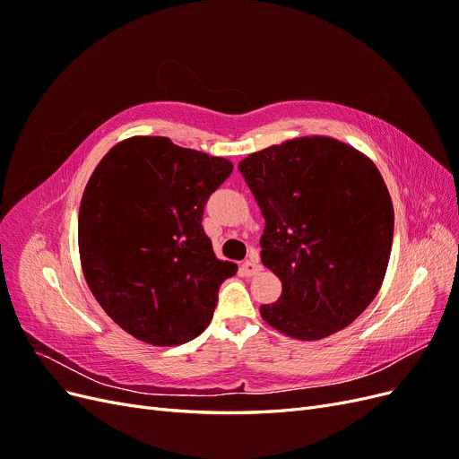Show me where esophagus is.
<instances>
[{
	"mask_svg": "<svg viewBox=\"0 0 459 459\" xmlns=\"http://www.w3.org/2000/svg\"><path fill=\"white\" fill-rule=\"evenodd\" d=\"M241 270H243V273H245V275L251 277V275H256V273L262 270V266H260L258 258H248V260H245V262H243Z\"/></svg>",
	"mask_w": 459,
	"mask_h": 459,
	"instance_id": "esophagus-1",
	"label": "esophagus"
}]
</instances>
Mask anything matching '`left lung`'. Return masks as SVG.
Listing matches in <instances>:
<instances>
[{"mask_svg": "<svg viewBox=\"0 0 459 459\" xmlns=\"http://www.w3.org/2000/svg\"><path fill=\"white\" fill-rule=\"evenodd\" d=\"M266 220L260 258L281 280L264 322L299 341L333 335L379 293L394 211L366 155L324 135L297 137L239 162Z\"/></svg>", "mask_w": 459, "mask_h": 459, "instance_id": "1", "label": "left lung"}]
</instances>
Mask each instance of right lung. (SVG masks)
<instances>
[{
  "label": "right lung",
  "instance_id": "1",
  "mask_svg": "<svg viewBox=\"0 0 459 459\" xmlns=\"http://www.w3.org/2000/svg\"><path fill=\"white\" fill-rule=\"evenodd\" d=\"M233 164L137 135L110 149L84 189L78 248L88 287L115 324L155 346L211 324L218 289L238 272L203 230L208 197Z\"/></svg>",
  "mask_w": 459,
  "mask_h": 459
}]
</instances>
